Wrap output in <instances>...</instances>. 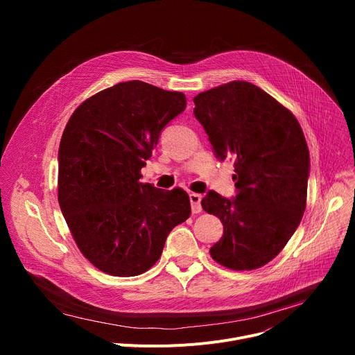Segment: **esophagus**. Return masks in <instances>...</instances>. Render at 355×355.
<instances>
[{"mask_svg":"<svg viewBox=\"0 0 355 355\" xmlns=\"http://www.w3.org/2000/svg\"><path fill=\"white\" fill-rule=\"evenodd\" d=\"M189 200H191V209H192V214H199L202 211V207H200V200H202V196L199 193H189Z\"/></svg>","mask_w":355,"mask_h":355,"instance_id":"esophagus-1","label":"esophagus"}]
</instances>
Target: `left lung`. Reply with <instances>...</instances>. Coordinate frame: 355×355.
Wrapping results in <instances>:
<instances>
[{
  "label": "left lung",
  "mask_w": 355,
  "mask_h": 355,
  "mask_svg": "<svg viewBox=\"0 0 355 355\" xmlns=\"http://www.w3.org/2000/svg\"><path fill=\"white\" fill-rule=\"evenodd\" d=\"M193 104L216 157L234 159L236 198L209 191L200 202L223 223L211 256L230 270L260 268L279 254L305 212L306 139L289 110L247 81L200 92Z\"/></svg>",
  "instance_id": "left-lung-1"
}]
</instances>
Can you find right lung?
Listing matches in <instances>:
<instances>
[{"label":"right lung","mask_w":355,"mask_h":355,"mask_svg":"<svg viewBox=\"0 0 355 355\" xmlns=\"http://www.w3.org/2000/svg\"><path fill=\"white\" fill-rule=\"evenodd\" d=\"M185 107L182 92L133 80L85 99L66 125L59 205L83 256L105 274L146 272L191 215L181 188L139 181L162 130Z\"/></svg>","instance_id":"add662e5"}]
</instances>
